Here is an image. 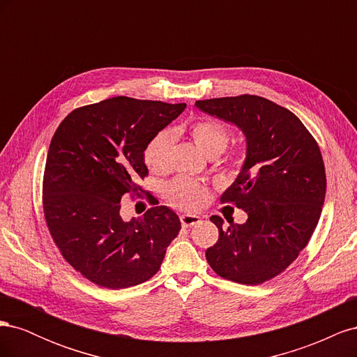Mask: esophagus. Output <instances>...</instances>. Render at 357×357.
Here are the masks:
<instances>
[{
    "label": "esophagus",
    "mask_w": 357,
    "mask_h": 357,
    "mask_svg": "<svg viewBox=\"0 0 357 357\" xmlns=\"http://www.w3.org/2000/svg\"><path fill=\"white\" fill-rule=\"evenodd\" d=\"M180 222L183 226H185V228H190V226H193V225H198L201 222V218L195 214H181Z\"/></svg>",
    "instance_id": "1"
}]
</instances>
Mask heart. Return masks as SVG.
Returning a JSON list of instances; mask_svg holds the SVG:
<instances>
[{
    "instance_id": "heart-1",
    "label": "heart",
    "mask_w": 357,
    "mask_h": 357,
    "mask_svg": "<svg viewBox=\"0 0 357 357\" xmlns=\"http://www.w3.org/2000/svg\"><path fill=\"white\" fill-rule=\"evenodd\" d=\"M186 131L193 139V143L210 158L220 155L226 146H228L231 138L229 128L211 117L197 119V121L190 122L186 126ZM174 142V134L168 131V129H162V131L153 135V138L146 146V165L155 174H165V172L169 171ZM207 188L188 177H177L165 189V198L168 204L172 205V207L186 211L197 210L202 201L207 198Z\"/></svg>"
}]
</instances>
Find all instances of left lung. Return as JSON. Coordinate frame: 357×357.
<instances>
[{
  "label": "left lung",
  "mask_w": 357,
  "mask_h": 357,
  "mask_svg": "<svg viewBox=\"0 0 357 357\" xmlns=\"http://www.w3.org/2000/svg\"><path fill=\"white\" fill-rule=\"evenodd\" d=\"M199 110L235 123L247 138L243 169L220 201L247 213L223 228L205 257L213 271L240 284H262L282 274L307 247L319 223L326 172L319 144L284 107L257 95L197 101Z\"/></svg>",
  "instance_id": "8db88e82"
}]
</instances>
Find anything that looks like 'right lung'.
Wrapping results in <instances>:
<instances>
[{
	"instance_id": "obj_1",
	"label": "right lung",
	"mask_w": 357,
	"mask_h": 357,
	"mask_svg": "<svg viewBox=\"0 0 357 357\" xmlns=\"http://www.w3.org/2000/svg\"><path fill=\"white\" fill-rule=\"evenodd\" d=\"M185 109L114 96L79 107L58 126L43 177V211L62 257L89 282L126 289L159 271L181 228L178 215L158 205L125 222L121 199L144 192L138 183L149 174L146 146Z\"/></svg>"
}]
</instances>
